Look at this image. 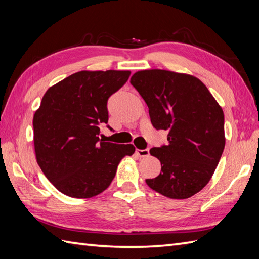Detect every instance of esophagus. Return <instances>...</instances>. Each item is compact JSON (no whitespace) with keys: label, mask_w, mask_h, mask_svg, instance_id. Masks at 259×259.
I'll return each instance as SVG.
<instances>
[{"label":"esophagus","mask_w":259,"mask_h":259,"mask_svg":"<svg viewBox=\"0 0 259 259\" xmlns=\"http://www.w3.org/2000/svg\"><path fill=\"white\" fill-rule=\"evenodd\" d=\"M136 152H137V155H138L139 157L149 156V149H137Z\"/></svg>","instance_id":"34e87169"}]
</instances>
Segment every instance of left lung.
<instances>
[{
  "label": "left lung",
  "mask_w": 259,
  "mask_h": 259,
  "mask_svg": "<svg viewBox=\"0 0 259 259\" xmlns=\"http://www.w3.org/2000/svg\"><path fill=\"white\" fill-rule=\"evenodd\" d=\"M130 83L149 108L153 128L168 130V145L151 148L161 172L146 179L159 194L186 199L210 180L225 148L224 112L207 87L195 76L145 70Z\"/></svg>",
  "instance_id": "left-lung-1"
}]
</instances>
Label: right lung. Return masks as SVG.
<instances>
[{"instance_id":"add662e5","label":"right lung","mask_w":259,"mask_h":259,"mask_svg":"<svg viewBox=\"0 0 259 259\" xmlns=\"http://www.w3.org/2000/svg\"><path fill=\"white\" fill-rule=\"evenodd\" d=\"M130 71H80L51 87L33 118L36 161L62 194L91 198L106 190L133 145L104 142L108 100L128 81ZM110 130V125H107Z\"/></svg>"}]
</instances>
